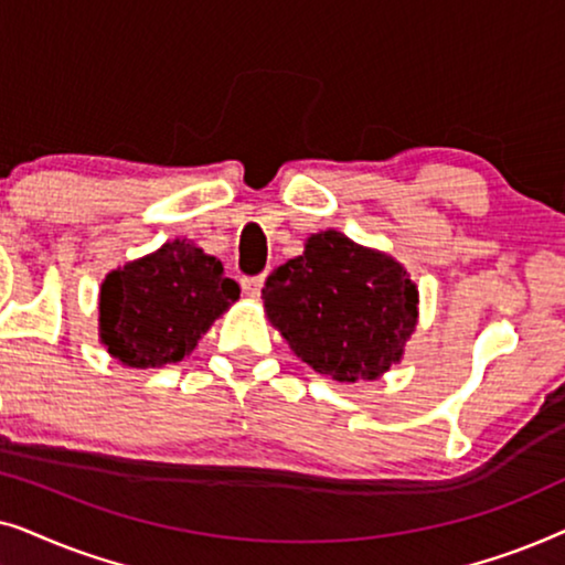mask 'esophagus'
I'll return each mask as SVG.
<instances>
[{
  "label": "esophagus",
  "mask_w": 565,
  "mask_h": 565,
  "mask_svg": "<svg viewBox=\"0 0 565 565\" xmlns=\"http://www.w3.org/2000/svg\"><path fill=\"white\" fill-rule=\"evenodd\" d=\"M262 285H265V275L242 277V290H244V296H249V298H257L259 296Z\"/></svg>",
  "instance_id": "34e87169"
}]
</instances>
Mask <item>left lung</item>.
<instances>
[{"mask_svg": "<svg viewBox=\"0 0 565 565\" xmlns=\"http://www.w3.org/2000/svg\"><path fill=\"white\" fill-rule=\"evenodd\" d=\"M269 321L316 373L373 381L396 365L416 327L419 292L406 269L339 231L308 238L262 288Z\"/></svg>", "mask_w": 565, "mask_h": 565, "instance_id": "8db88e82", "label": "left lung"}]
</instances>
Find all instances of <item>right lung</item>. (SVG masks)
Returning <instances> with one entry per match:
<instances>
[{
    "label": "right lung",
    "mask_w": 565,
    "mask_h": 565,
    "mask_svg": "<svg viewBox=\"0 0 565 565\" xmlns=\"http://www.w3.org/2000/svg\"><path fill=\"white\" fill-rule=\"evenodd\" d=\"M238 292V282L223 275L221 259L177 238L105 277L103 342L128 367L180 362Z\"/></svg>",
    "instance_id": "obj_1"
}]
</instances>
